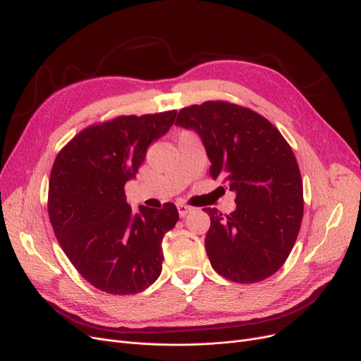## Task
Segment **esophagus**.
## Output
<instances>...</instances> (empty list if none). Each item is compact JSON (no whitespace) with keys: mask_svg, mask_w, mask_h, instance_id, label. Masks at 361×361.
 Here are the masks:
<instances>
[{"mask_svg":"<svg viewBox=\"0 0 361 361\" xmlns=\"http://www.w3.org/2000/svg\"><path fill=\"white\" fill-rule=\"evenodd\" d=\"M177 209H178L180 216H185L187 214H190L193 211V207L188 204H184V203H177Z\"/></svg>","mask_w":361,"mask_h":361,"instance_id":"esophagus-1","label":"esophagus"}]
</instances>
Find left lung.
Wrapping results in <instances>:
<instances>
[{
	"mask_svg": "<svg viewBox=\"0 0 361 361\" xmlns=\"http://www.w3.org/2000/svg\"><path fill=\"white\" fill-rule=\"evenodd\" d=\"M176 124L199 133L211 177L237 193L230 215L204 207L211 216L204 247L212 268L240 283L269 278L290 256L305 211L291 146L269 120L228 101L185 106Z\"/></svg>",
	"mask_w": 361,
	"mask_h": 361,
	"instance_id": "left-lung-1",
	"label": "left lung"
}]
</instances>
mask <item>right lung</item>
<instances>
[{"label":"right lung","mask_w":361,"mask_h":361,"mask_svg":"<svg viewBox=\"0 0 361 361\" xmlns=\"http://www.w3.org/2000/svg\"><path fill=\"white\" fill-rule=\"evenodd\" d=\"M177 111L120 116L78 133L56 155L48 215L68 260L104 293L136 294L162 271L161 243L178 221L174 203L133 212L124 184L135 178L149 145L174 124Z\"/></svg>","instance_id":"add662e5"}]
</instances>
